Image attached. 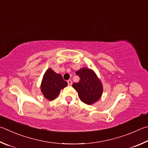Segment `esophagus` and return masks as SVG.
<instances>
[{"label": "esophagus", "mask_w": 148, "mask_h": 148, "mask_svg": "<svg viewBox=\"0 0 148 148\" xmlns=\"http://www.w3.org/2000/svg\"><path fill=\"white\" fill-rule=\"evenodd\" d=\"M72 83H73V82L71 81V80H69V81H67V84H68L69 86H71Z\"/></svg>", "instance_id": "obj_1"}]
</instances>
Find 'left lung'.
<instances>
[{"label": "left lung", "instance_id": "left-lung-1", "mask_svg": "<svg viewBox=\"0 0 148 148\" xmlns=\"http://www.w3.org/2000/svg\"><path fill=\"white\" fill-rule=\"evenodd\" d=\"M76 75L80 77V81L72 86L78 92L81 100L87 105L97 101L102 95L103 86L95 73L84 67L77 71Z\"/></svg>", "mask_w": 148, "mask_h": 148}]
</instances>
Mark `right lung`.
<instances>
[{
  "label": "right lung",
  "instance_id": "right-lung-1",
  "mask_svg": "<svg viewBox=\"0 0 148 148\" xmlns=\"http://www.w3.org/2000/svg\"><path fill=\"white\" fill-rule=\"evenodd\" d=\"M67 82L62 76L57 74L51 69L47 70L41 85V92L45 98L51 101L58 96L62 89L67 86Z\"/></svg>",
  "mask_w": 148,
  "mask_h": 148
}]
</instances>
